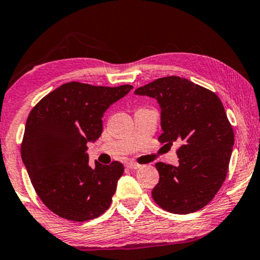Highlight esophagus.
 Segmentation results:
<instances>
[{
    "instance_id": "obj_1",
    "label": "esophagus",
    "mask_w": 260,
    "mask_h": 260,
    "mask_svg": "<svg viewBox=\"0 0 260 260\" xmlns=\"http://www.w3.org/2000/svg\"><path fill=\"white\" fill-rule=\"evenodd\" d=\"M126 167L129 169H133V170H135V169H140L141 168V165H138V163H136V162H127L126 163Z\"/></svg>"
}]
</instances>
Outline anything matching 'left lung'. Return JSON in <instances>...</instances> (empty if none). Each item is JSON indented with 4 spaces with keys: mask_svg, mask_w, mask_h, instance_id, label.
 <instances>
[{
    "mask_svg": "<svg viewBox=\"0 0 260 260\" xmlns=\"http://www.w3.org/2000/svg\"><path fill=\"white\" fill-rule=\"evenodd\" d=\"M135 93L157 99L163 134L158 141L176 150L179 166L156 163L159 181L151 191L159 207L175 214L204 208L229 172L234 133L218 95L184 78H158Z\"/></svg>",
    "mask_w": 260,
    "mask_h": 260,
    "instance_id": "1",
    "label": "left lung"
}]
</instances>
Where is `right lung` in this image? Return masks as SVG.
I'll use <instances>...</instances> for the list:
<instances>
[{
	"instance_id": "obj_1",
	"label": "right lung",
	"mask_w": 260,
	"mask_h": 260,
	"mask_svg": "<svg viewBox=\"0 0 260 260\" xmlns=\"http://www.w3.org/2000/svg\"><path fill=\"white\" fill-rule=\"evenodd\" d=\"M131 85L93 86L71 81L45 95L27 118L21 156L46 207L72 221L98 218L110 207L120 162L88 166L87 143L101 137L103 115Z\"/></svg>"
}]
</instances>
